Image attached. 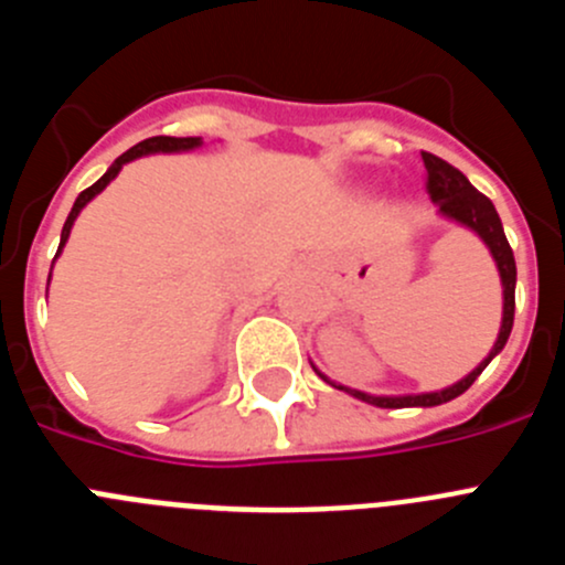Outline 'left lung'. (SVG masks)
<instances>
[{"label": "left lung", "mask_w": 565, "mask_h": 565, "mask_svg": "<svg viewBox=\"0 0 565 565\" xmlns=\"http://www.w3.org/2000/svg\"><path fill=\"white\" fill-rule=\"evenodd\" d=\"M424 169H427V192H430L433 203L438 206V214L447 217V221L458 223V226L469 228V232H476L478 237L483 239V246L489 248L492 259H495L498 274H501V286H503V317H501V331H498L495 344H492V351L487 353L481 364H478L476 371L467 373L461 382L450 384V387H444V391H433V393H411V396H373V393H362L353 391V387H344V384L331 382L326 373L319 371L317 364H313V371H317L319 379H326L331 387L337 391L351 393L353 398L367 404H376V407H436V404L452 402L456 396H461L463 391H469V384L476 382L478 376L483 373L492 359L503 351V344H507L509 333H512V322H515V282H518V268H515V254L509 248V239L503 234L501 217H498L495 206L489 201L487 194L478 192L472 183L458 172L456 167H450L447 161L436 158L430 152H422Z\"/></svg>", "instance_id": "obj_1"}]
</instances>
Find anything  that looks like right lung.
<instances>
[{"instance_id": "obj_1", "label": "right lung", "mask_w": 565, "mask_h": 565, "mask_svg": "<svg viewBox=\"0 0 565 565\" xmlns=\"http://www.w3.org/2000/svg\"><path fill=\"white\" fill-rule=\"evenodd\" d=\"M198 147H203V138H172V135H154V138H147V141L135 143L132 149H127V152H124V154H118V158H115L113 167H109L107 172H104L102 178H98V181L93 183V186L84 189V192L76 198V203H73V209H70V214H67V221H64L62 243H58L56 257H58V254H62L64 243H67V237H70V228H73V223H76V217H78V214H82V209L87 206V203L93 201V198H96L98 192H104V189H107V183L113 181L115 174H118V172H121V169H124V163L135 161V158H143V154L189 152V149H198ZM50 271H53V266H50Z\"/></svg>"}]
</instances>
